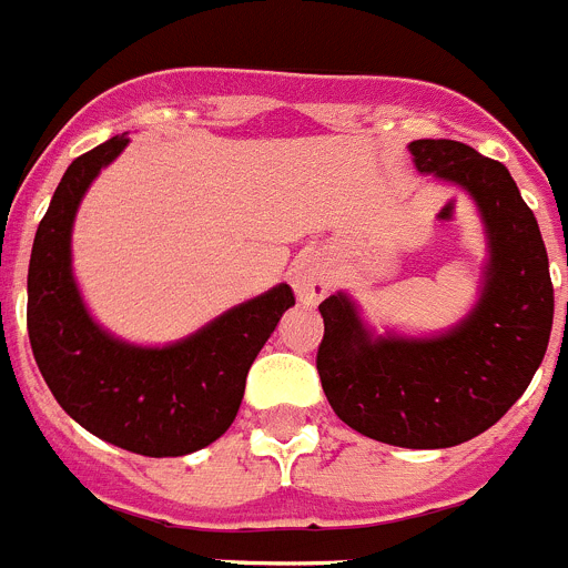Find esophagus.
I'll return each instance as SVG.
<instances>
[{
    "instance_id": "1",
    "label": "esophagus",
    "mask_w": 568,
    "mask_h": 568,
    "mask_svg": "<svg viewBox=\"0 0 568 568\" xmlns=\"http://www.w3.org/2000/svg\"><path fill=\"white\" fill-rule=\"evenodd\" d=\"M290 284H293L301 304L312 306L329 295L332 273L324 267V262H318L315 256H301L298 262L293 264V270H290Z\"/></svg>"
}]
</instances>
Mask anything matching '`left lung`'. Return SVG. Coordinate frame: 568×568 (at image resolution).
<instances>
[{"label": "left lung", "mask_w": 568, "mask_h": 568, "mask_svg": "<svg viewBox=\"0 0 568 568\" xmlns=\"http://www.w3.org/2000/svg\"><path fill=\"white\" fill-rule=\"evenodd\" d=\"M408 152L416 171L476 202L487 236L476 306L439 335H377L352 295H329L318 306V374L348 428L436 450L485 434L527 392L549 346L555 293L535 213L498 160L456 140H414Z\"/></svg>", "instance_id": "obj_1"}]
</instances>
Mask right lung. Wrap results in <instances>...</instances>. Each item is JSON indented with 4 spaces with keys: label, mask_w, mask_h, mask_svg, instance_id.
I'll use <instances>...</instances> for the list:
<instances>
[{
    "label": "right lung",
    "mask_w": 568,
    "mask_h": 568,
    "mask_svg": "<svg viewBox=\"0 0 568 568\" xmlns=\"http://www.w3.org/2000/svg\"><path fill=\"white\" fill-rule=\"evenodd\" d=\"M126 145L118 134L61 176L30 253L28 335L41 377L81 428L140 456H185L231 428L250 366L295 298L275 284L165 346L103 329L72 273V225L92 180Z\"/></svg>",
    "instance_id": "1"
}]
</instances>
